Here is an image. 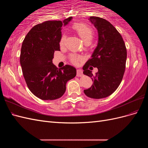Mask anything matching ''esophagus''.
I'll list each match as a JSON object with an SVG mask.
<instances>
[{
	"mask_svg": "<svg viewBox=\"0 0 148 148\" xmlns=\"http://www.w3.org/2000/svg\"><path fill=\"white\" fill-rule=\"evenodd\" d=\"M77 77H82L83 76V71L80 69H78L77 71Z\"/></svg>",
	"mask_w": 148,
	"mask_h": 148,
	"instance_id": "obj_1",
	"label": "esophagus"
}]
</instances>
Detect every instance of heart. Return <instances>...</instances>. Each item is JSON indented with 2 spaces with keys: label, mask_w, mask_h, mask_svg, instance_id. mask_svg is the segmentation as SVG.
Masks as SVG:
<instances>
[{
  "label": "heart",
  "mask_w": 148,
  "mask_h": 148,
  "mask_svg": "<svg viewBox=\"0 0 148 148\" xmlns=\"http://www.w3.org/2000/svg\"><path fill=\"white\" fill-rule=\"evenodd\" d=\"M72 28L79 36L83 39V41L86 43V44L91 42L94 38V36H95L94 30L91 26L83 23H75L72 25ZM65 39V36L63 35L60 41V45H63ZM70 59L71 63H73L75 65H78L79 62L82 60L81 57L75 54L70 55Z\"/></svg>",
  "instance_id": "heart-1"
}]
</instances>
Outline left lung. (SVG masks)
<instances>
[{
	"instance_id": "1",
	"label": "left lung",
	"mask_w": 148,
	"mask_h": 148,
	"mask_svg": "<svg viewBox=\"0 0 148 148\" xmlns=\"http://www.w3.org/2000/svg\"><path fill=\"white\" fill-rule=\"evenodd\" d=\"M89 20L97 29L99 38L91 58L83 67V74L94 82L91 87L85 89L84 92L89 97L101 99L112 95L122 82L126 65L127 49L122 36L109 21L97 16H90ZM89 66L98 68L96 75L88 70Z\"/></svg>"
}]
</instances>
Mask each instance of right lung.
Returning <instances> with one entry per match:
<instances>
[{
	"label": "right lung",
	"instance_id": "obj_1",
	"mask_svg": "<svg viewBox=\"0 0 148 148\" xmlns=\"http://www.w3.org/2000/svg\"><path fill=\"white\" fill-rule=\"evenodd\" d=\"M62 22L46 21L31 29L22 43L20 64L26 84L34 96L42 100H54L64 95L66 83L77 75L75 67L66 65L57 69L52 64L55 51H60Z\"/></svg>",
	"mask_w": 148,
	"mask_h": 148
}]
</instances>
